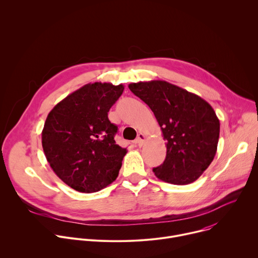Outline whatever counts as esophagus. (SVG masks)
Segmentation results:
<instances>
[{"label":"esophagus","mask_w":258,"mask_h":258,"mask_svg":"<svg viewBox=\"0 0 258 258\" xmlns=\"http://www.w3.org/2000/svg\"><path fill=\"white\" fill-rule=\"evenodd\" d=\"M145 141H146V136L144 135V134H142V133H140L139 135H138V137H137V139H136V144L138 145V146H140V147H142L143 145H144V143H145Z\"/></svg>","instance_id":"esophagus-1"}]
</instances>
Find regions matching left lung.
Wrapping results in <instances>:
<instances>
[{
    "mask_svg": "<svg viewBox=\"0 0 258 258\" xmlns=\"http://www.w3.org/2000/svg\"><path fill=\"white\" fill-rule=\"evenodd\" d=\"M130 90L153 111L166 141V157L153 168L173 185L195 181L212 162L219 138V120L201 97L165 81L140 82Z\"/></svg>",
    "mask_w": 258,
    "mask_h": 258,
    "instance_id": "8db88e82",
    "label": "left lung"
}]
</instances>
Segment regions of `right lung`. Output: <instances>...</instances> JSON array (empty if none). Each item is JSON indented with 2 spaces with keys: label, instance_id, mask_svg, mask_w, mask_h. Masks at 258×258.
Wrapping results in <instances>:
<instances>
[{
  "label": "right lung",
  "instance_id": "1",
  "mask_svg": "<svg viewBox=\"0 0 258 258\" xmlns=\"http://www.w3.org/2000/svg\"><path fill=\"white\" fill-rule=\"evenodd\" d=\"M123 89L109 83L85 85L47 116L44 153L58 177L76 191L98 192L118 175L127 151L115 143L117 126L110 122L108 112Z\"/></svg>",
  "mask_w": 258,
  "mask_h": 258
}]
</instances>
